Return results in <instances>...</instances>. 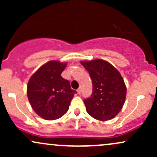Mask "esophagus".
<instances>
[{
  "label": "esophagus",
  "mask_w": 157,
  "mask_h": 157,
  "mask_svg": "<svg viewBox=\"0 0 157 157\" xmlns=\"http://www.w3.org/2000/svg\"><path fill=\"white\" fill-rule=\"evenodd\" d=\"M77 94H80V93H81V89H78L77 90Z\"/></svg>",
  "instance_id": "1"
}]
</instances>
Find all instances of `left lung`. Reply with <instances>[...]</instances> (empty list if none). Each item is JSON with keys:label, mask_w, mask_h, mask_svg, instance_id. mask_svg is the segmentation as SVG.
<instances>
[{"label": "left lung", "mask_w": 157, "mask_h": 157, "mask_svg": "<svg viewBox=\"0 0 157 157\" xmlns=\"http://www.w3.org/2000/svg\"><path fill=\"white\" fill-rule=\"evenodd\" d=\"M92 81L91 97L84 99L86 109L96 120L106 121L114 117L125 100L126 86L120 72L111 64L97 59L82 61Z\"/></svg>", "instance_id": "1"}]
</instances>
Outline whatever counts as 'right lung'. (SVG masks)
<instances>
[{"mask_svg":"<svg viewBox=\"0 0 157 157\" xmlns=\"http://www.w3.org/2000/svg\"><path fill=\"white\" fill-rule=\"evenodd\" d=\"M66 63L52 60L43 65L27 85V96L32 109L44 120L61 117L68 111L76 92L61 74Z\"/></svg>","mask_w":157,"mask_h":157,"instance_id":"add662e5","label":"right lung"}]
</instances>
